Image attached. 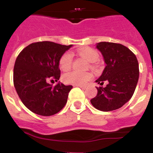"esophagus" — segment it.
Segmentation results:
<instances>
[{"label":"esophagus","mask_w":153,"mask_h":153,"mask_svg":"<svg viewBox=\"0 0 153 153\" xmlns=\"http://www.w3.org/2000/svg\"><path fill=\"white\" fill-rule=\"evenodd\" d=\"M79 86V88L83 89V90H85V89L86 88V86H82V85H77V86Z\"/></svg>","instance_id":"1"}]
</instances>
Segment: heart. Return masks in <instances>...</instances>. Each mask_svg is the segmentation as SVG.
<instances>
[{
  "label": "heart",
  "mask_w": 153,
  "mask_h": 153,
  "mask_svg": "<svg viewBox=\"0 0 153 153\" xmlns=\"http://www.w3.org/2000/svg\"><path fill=\"white\" fill-rule=\"evenodd\" d=\"M79 56L84 58L89 63H94L99 60L100 55L98 52L92 48H84L78 51ZM73 57L72 54L70 52L64 53L60 58L59 60V67L63 71H67L72 67ZM91 68L93 65L90 64ZM92 74L90 73H79L76 71H71L63 74V80L65 83L73 85H84L92 78Z\"/></svg>",
  "instance_id": "heart-1"
}]
</instances>
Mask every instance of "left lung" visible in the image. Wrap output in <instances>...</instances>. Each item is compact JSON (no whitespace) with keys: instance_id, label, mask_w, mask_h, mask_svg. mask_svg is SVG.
<instances>
[{"instance_id":"obj_1","label":"left lung","mask_w":153,"mask_h":153,"mask_svg":"<svg viewBox=\"0 0 153 153\" xmlns=\"http://www.w3.org/2000/svg\"><path fill=\"white\" fill-rule=\"evenodd\" d=\"M97 48L103 56L106 67L96 80L106 87H97V95L90 100L96 109L103 112L122 107L132 98L139 79V63L136 55L120 44L100 42Z\"/></svg>"}]
</instances>
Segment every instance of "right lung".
I'll return each mask as SVG.
<instances>
[{"label":"right lung","mask_w":153,"mask_h":153,"mask_svg":"<svg viewBox=\"0 0 153 153\" xmlns=\"http://www.w3.org/2000/svg\"><path fill=\"white\" fill-rule=\"evenodd\" d=\"M72 46L36 42L25 47L17 56L13 67V85L21 100L31 112L49 117L66 105L73 86L60 82L53 86L48 81L59 80L60 58Z\"/></svg>","instance_id":"right-lung-1"}]
</instances>
